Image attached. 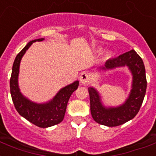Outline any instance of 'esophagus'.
<instances>
[{
    "label": "esophagus",
    "mask_w": 156,
    "mask_h": 156,
    "mask_svg": "<svg viewBox=\"0 0 156 156\" xmlns=\"http://www.w3.org/2000/svg\"><path fill=\"white\" fill-rule=\"evenodd\" d=\"M89 78H90V76L87 72H83L79 76V80L82 84H87L89 81Z\"/></svg>",
    "instance_id": "esophagus-1"
}]
</instances>
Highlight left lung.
I'll list each match as a JSON object with an SVG mask.
<instances>
[{
  "instance_id": "1",
  "label": "left lung",
  "mask_w": 156,
  "mask_h": 156,
  "mask_svg": "<svg viewBox=\"0 0 156 156\" xmlns=\"http://www.w3.org/2000/svg\"><path fill=\"white\" fill-rule=\"evenodd\" d=\"M128 66L133 75L132 89L128 99L122 105L116 108H106L101 103L100 96L95 88L89 87L90 113L94 121L103 126L113 127L126 123L138 114L143 104L147 90L145 66L139 55L130 50L118 57L106 61L104 70L112 69L116 67Z\"/></svg>"
}]
</instances>
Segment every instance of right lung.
I'll list each match as a JSON object with an SVG mask.
<instances>
[{"instance_id": "add662e5", "label": "right lung", "mask_w": 156, "mask_h": 156, "mask_svg": "<svg viewBox=\"0 0 156 156\" xmlns=\"http://www.w3.org/2000/svg\"><path fill=\"white\" fill-rule=\"evenodd\" d=\"M44 40V38H41L30 41L17 55L13 62L9 81L11 97L16 110L30 123L40 128H47L55 126L63 121L69 97L72 93L77 90L79 84V82L76 81L70 85L66 86L59 90V92L52 100L45 104L34 103L22 95L18 84L21 59L33 43L43 41Z\"/></svg>"}]
</instances>
